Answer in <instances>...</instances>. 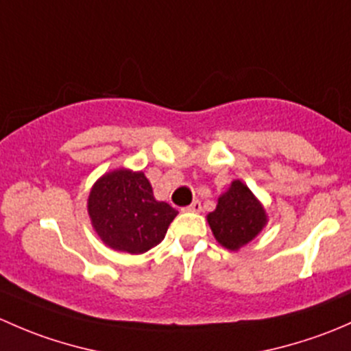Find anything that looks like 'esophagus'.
Segmentation results:
<instances>
[{
	"instance_id": "1",
	"label": "esophagus",
	"mask_w": 351,
	"mask_h": 351,
	"mask_svg": "<svg viewBox=\"0 0 351 351\" xmlns=\"http://www.w3.org/2000/svg\"><path fill=\"white\" fill-rule=\"evenodd\" d=\"M201 202L199 201H194L193 204L191 206H187L186 209H184V211H189V213H201Z\"/></svg>"
}]
</instances>
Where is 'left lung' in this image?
<instances>
[{
  "label": "left lung",
  "instance_id": "1",
  "mask_svg": "<svg viewBox=\"0 0 351 351\" xmlns=\"http://www.w3.org/2000/svg\"><path fill=\"white\" fill-rule=\"evenodd\" d=\"M216 241L231 252L250 243L269 223L265 208L240 179L218 197L215 211L206 216Z\"/></svg>",
  "mask_w": 351,
  "mask_h": 351
}]
</instances>
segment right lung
Here are the masks:
<instances>
[{
	"label": "right lung",
	"mask_w": 351,
	"mask_h": 351,
	"mask_svg": "<svg viewBox=\"0 0 351 351\" xmlns=\"http://www.w3.org/2000/svg\"><path fill=\"white\" fill-rule=\"evenodd\" d=\"M88 215L93 230L106 247L140 255L164 240L177 211L167 202L155 199L142 171L121 167L93 184Z\"/></svg>",
	"instance_id": "add662e5"
}]
</instances>
